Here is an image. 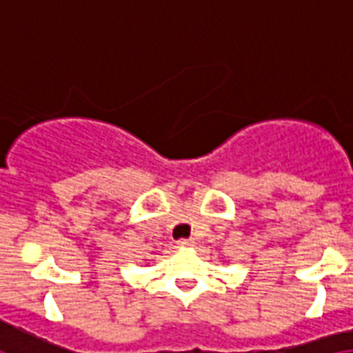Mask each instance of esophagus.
Listing matches in <instances>:
<instances>
[{"label":"esophagus","instance_id":"1","mask_svg":"<svg viewBox=\"0 0 353 353\" xmlns=\"http://www.w3.org/2000/svg\"><path fill=\"white\" fill-rule=\"evenodd\" d=\"M180 248H190V247H195V239H179L176 243Z\"/></svg>","mask_w":353,"mask_h":353}]
</instances>
